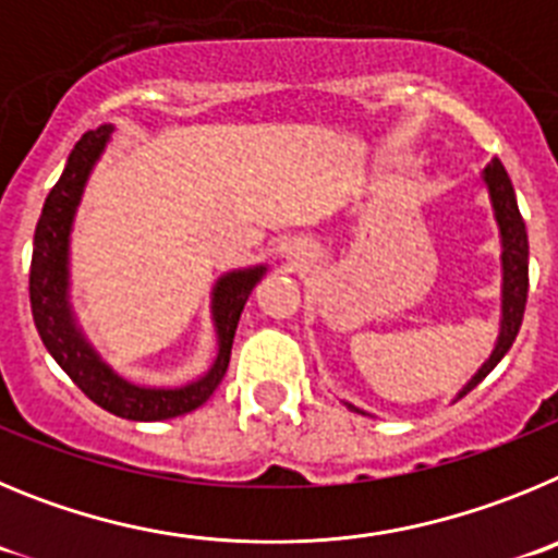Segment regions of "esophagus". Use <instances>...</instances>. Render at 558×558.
Here are the masks:
<instances>
[{"instance_id": "34e87169", "label": "esophagus", "mask_w": 558, "mask_h": 558, "mask_svg": "<svg viewBox=\"0 0 558 558\" xmlns=\"http://www.w3.org/2000/svg\"><path fill=\"white\" fill-rule=\"evenodd\" d=\"M286 258H289V264H294V267H305V264H311V260L316 258V247H311L308 242H294L286 250Z\"/></svg>"}]
</instances>
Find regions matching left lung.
Returning a JSON list of instances; mask_svg holds the SVG:
<instances>
[{
  "mask_svg": "<svg viewBox=\"0 0 558 558\" xmlns=\"http://www.w3.org/2000/svg\"><path fill=\"white\" fill-rule=\"evenodd\" d=\"M481 185L486 189V197L492 205V219L498 225V242H500V323H498V339L492 344V353L486 355L484 364L478 366V373L466 380L456 400H461L466 391H473L486 375L500 364L509 348L514 344L517 330L523 325L525 300H529V233H525V222L517 208V194L511 185L509 174H506L504 163L498 158H492L486 169L481 172ZM350 411L364 416H375L369 411L359 409L350 400H341Z\"/></svg>",
  "mask_w": 558,
  "mask_h": 558,
  "instance_id": "8db88e82",
  "label": "left lung"
}]
</instances>
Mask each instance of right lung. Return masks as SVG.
Returning <instances> with one entry per match:
<instances>
[{"mask_svg": "<svg viewBox=\"0 0 558 558\" xmlns=\"http://www.w3.org/2000/svg\"><path fill=\"white\" fill-rule=\"evenodd\" d=\"M113 124H99L74 144L66 169L44 203L35 225L29 305L44 348L60 369L97 405L133 423H158L199 409L214 395L230 364V348L255 286L269 272L267 264L222 272L210 289V325L217 333V355L199 378L180 386H144L119 375L85 336L72 305V230L85 185L105 155Z\"/></svg>", "mask_w": 558, "mask_h": 558, "instance_id": "obj_1", "label": "right lung"}]
</instances>
